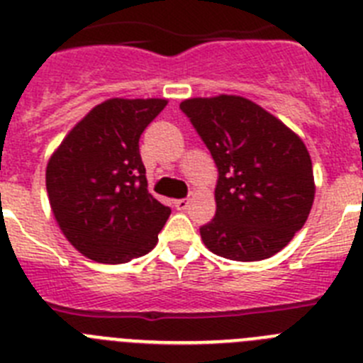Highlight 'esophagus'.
Returning <instances> with one entry per match:
<instances>
[{
	"instance_id": "obj_1",
	"label": "esophagus",
	"mask_w": 363,
	"mask_h": 363,
	"mask_svg": "<svg viewBox=\"0 0 363 363\" xmlns=\"http://www.w3.org/2000/svg\"><path fill=\"white\" fill-rule=\"evenodd\" d=\"M189 203H191V200H187V198H182V200L174 201V207L178 211H185L189 207Z\"/></svg>"
}]
</instances>
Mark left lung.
<instances>
[{"mask_svg": "<svg viewBox=\"0 0 363 363\" xmlns=\"http://www.w3.org/2000/svg\"><path fill=\"white\" fill-rule=\"evenodd\" d=\"M179 108L218 167L216 214L200 229L205 247L236 262L280 252L303 227L314 201L306 143L274 114L242 96L189 98Z\"/></svg>", "mask_w": 363, "mask_h": 363, "instance_id": "obj_1", "label": "left lung"}]
</instances>
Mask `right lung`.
<instances>
[{
    "instance_id": "1",
    "label": "right lung",
    "mask_w": 363,
    "mask_h": 363,
    "mask_svg": "<svg viewBox=\"0 0 363 363\" xmlns=\"http://www.w3.org/2000/svg\"><path fill=\"white\" fill-rule=\"evenodd\" d=\"M165 98H111L86 112L47 163L54 220L74 249L125 264L158 243L171 209L147 191L140 136Z\"/></svg>"
}]
</instances>
